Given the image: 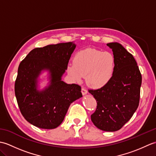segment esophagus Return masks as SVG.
I'll list each match as a JSON object with an SVG mask.
<instances>
[{
    "label": "esophagus",
    "instance_id": "1",
    "mask_svg": "<svg viewBox=\"0 0 156 156\" xmlns=\"http://www.w3.org/2000/svg\"><path fill=\"white\" fill-rule=\"evenodd\" d=\"M87 93H88V91L86 90L85 88H82V94L83 95H85V94H87Z\"/></svg>",
    "mask_w": 156,
    "mask_h": 156
}]
</instances>
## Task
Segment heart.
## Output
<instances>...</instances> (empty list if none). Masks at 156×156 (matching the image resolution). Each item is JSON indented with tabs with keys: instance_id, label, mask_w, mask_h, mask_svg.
Returning a JSON list of instances; mask_svg holds the SVG:
<instances>
[{
	"instance_id": "obj_1",
	"label": "heart",
	"mask_w": 156,
	"mask_h": 156,
	"mask_svg": "<svg viewBox=\"0 0 156 156\" xmlns=\"http://www.w3.org/2000/svg\"><path fill=\"white\" fill-rule=\"evenodd\" d=\"M116 68V59L110 52L88 48L78 51L74 64L68 66V73L76 82H86L92 88H99L107 85L112 78Z\"/></svg>"
}]
</instances>
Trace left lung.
Listing matches in <instances>:
<instances>
[{"label":"left lung","mask_w":156,"mask_h":156,"mask_svg":"<svg viewBox=\"0 0 156 156\" xmlns=\"http://www.w3.org/2000/svg\"><path fill=\"white\" fill-rule=\"evenodd\" d=\"M116 59V68L108 83L89 90L97 102L91 115L94 125L105 131H116L129 121L139 106L141 74L132 54L117 42L107 44Z\"/></svg>","instance_id":"obj_1"}]
</instances>
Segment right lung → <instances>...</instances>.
<instances>
[{
    "instance_id": "right-lung-1",
    "label": "right lung",
    "mask_w": 156,
    "mask_h": 156,
    "mask_svg": "<svg viewBox=\"0 0 156 156\" xmlns=\"http://www.w3.org/2000/svg\"><path fill=\"white\" fill-rule=\"evenodd\" d=\"M76 46L68 42L35 48L20 63L15 84L16 101L23 117L35 127H58L69 105L82 97L80 86L62 80ZM43 71L48 72L50 82L40 91L38 78Z\"/></svg>"
}]
</instances>
